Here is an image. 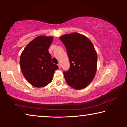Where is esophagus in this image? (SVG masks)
<instances>
[{
    "instance_id": "esophagus-1",
    "label": "esophagus",
    "mask_w": 127,
    "mask_h": 127,
    "mask_svg": "<svg viewBox=\"0 0 127 127\" xmlns=\"http://www.w3.org/2000/svg\"><path fill=\"white\" fill-rule=\"evenodd\" d=\"M58 67H59V68H61V64H60V63H58Z\"/></svg>"
}]
</instances>
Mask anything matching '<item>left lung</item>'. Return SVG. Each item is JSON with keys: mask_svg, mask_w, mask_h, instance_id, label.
I'll use <instances>...</instances> for the list:
<instances>
[{"mask_svg": "<svg viewBox=\"0 0 127 127\" xmlns=\"http://www.w3.org/2000/svg\"><path fill=\"white\" fill-rule=\"evenodd\" d=\"M60 39L65 45L70 69L64 72L69 86L76 90L86 87L93 81L97 69V54L87 37L77 33L65 34Z\"/></svg>", "mask_w": 127, "mask_h": 127, "instance_id": "1", "label": "left lung"}]
</instances>
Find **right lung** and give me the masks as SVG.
<instances>
[{
  "instance_id": "right-lung-1",
  "label": "right lung",
  "mask_w": 127,
  "mask_h": 127,
  "mask_svg": "<svg viewBox=\"0 0 127 127\" xmlns=\"http://www.w3.org/2000/svg\"><path fill=\"white\" fill-rule=\"evenodd\" d=\"M53 37L40 36L26 46L20 57V67L26 80L33 86L43 87L53 80L58 66L51 61L48 52Z\"/></svg>"
}]
</instances>
